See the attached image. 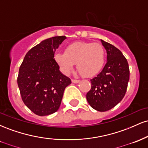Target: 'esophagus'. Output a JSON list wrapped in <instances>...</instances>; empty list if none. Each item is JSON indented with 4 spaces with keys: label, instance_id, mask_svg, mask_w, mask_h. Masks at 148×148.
Returning a JSON list of instances; mask_svg holds the SVG:
<instances>
[{
    "label": "esophagus",
    "instance_id": "obj_1",
    "mask_svg": "<svg viewBox=\"0 0 148 148\" xmlns=\"http://www.w3.org/2000/svg\"><path fill=\"white\" fill-rule=\"evenodd\" d=\"M79 79H72V83H74V84H77V83L79 82Z\"/></svg>",
    "mask_w": 148,
    "mask_h": 148
}]
</instances>
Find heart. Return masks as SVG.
I'll list each match as a JSON object with an SVG mask.
<instances>
[{
  "label": "heart",
  "mask_w": 148,
  "mask_h": 148,
  "mask_svg": "<svg viewBox=\"0 0 148 148\" xmlns=\"http://www.w3.org/2000/svg\"><path fill=\"white\" fill-rule=\"evenodd\" d=\"M54 60L64 74H69L77 63L80 74L86 77L97 75L105 63V51L99 43L76 42L65 47L64 52H56Z\"/></svg>",
  "instance_id": "1"
}]
</instances>
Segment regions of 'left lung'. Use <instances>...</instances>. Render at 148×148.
<instances>
[{"label": "left lung", "mask_w": 148, "mask_h": 148, "mask_svg": "<svg viewBox=\"0 0 148 148\" xmlns=\"http://www.w3.org/2000/svg\"><path fill=\"white\" fill-rule=\"evenodd\" d=\"M107 53V62L101 72L90 80L91 89L86 99L92 108L107 111L123 99L130 80V68L126 58L118 49L101 40Z\"/></svg>", "instance_id": "8db88e82"}]
</instances>
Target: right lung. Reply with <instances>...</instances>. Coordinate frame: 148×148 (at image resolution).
<instances>
[{"mask_svg":"<svg viewBox=\"0 0 148 148\" xmlns=\"http://www.w3.org/2000/svg\"><path fill=\"white\" fill-rule=\"evenodd\" d=\"M65 36L51 37L28 51L19 67L17 84L24 104L35 114L48 115L60 106L65 88L72 83L53 56Z\"/></svg>","mask_w":148,"mask_h":148,"instance_id":"right-lung-1","label":"right lung"}]
</instances>
